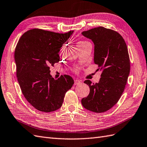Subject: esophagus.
<instances>
[{"mask_svg":"<svg viewBox=\"0 0 147 147\" xmlns=\"http://www.w3.org/2000/svg\"><path fill=\"white\" fill-rule=\"evenodd\" d=\"M82 83V82L79 80H77V79H75L74 80V84L75 85H80Z\"/></svg>","mask_w":147,"mask_h":147,"instance_id":"esophagus-1","label":"esophagus"}]
</instances>
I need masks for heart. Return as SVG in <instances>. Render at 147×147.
<instances>
[{"label": "heart", "instance_id": "b5f03b06", "mask_svg": "<svg viewBox=\"0 0 147 147\" xmlns=\"http://www.w3.org/2000/svg\"><path fill=\"white\" fill-rule=\"evenodd\" d=\"M82 42H79L78 43H82Z\"/></svg>", "mask_w": 147, "mask_h": 147}]
</instances>
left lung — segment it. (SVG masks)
Listing matches in <instances>:
<instances>
[{
  "instance_id": "left-lung-1",
  "label": "left lung",
  "mask_w": 147,
  "mask_h": 147,
  "mask_svg": "<svg viewBox=\"0 0 147 147\" xmlns=\"http://www.w3.org/2000/svg\"><path fill=\"white\" fill-rule=\"evenodd\" d=\"M82 34L93 42L94 63L102 74L95 84L89 80L84 82L90 87V93L81 102L90 111L104 113L116 104L124 90L130 69L127 47L119 33L102 26Z\"/></svg>"
}]
</instances>
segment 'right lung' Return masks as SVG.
Instances as JSON below:
<instances>
[{
  "mask_svg": "<svg viewBox=\"0 0 147 147\" xmlns=\"http://www.w3.org/2000/svg\"><path fill=\"white\" fill-rule=\"evenodd\" d=\"M73 32L32 29L22 36L16 46L14 56L20 86L26 100L40 111L60 108L65 93L74 85L69 75L56 80L50 74V67L59 62L61 47Z\"/></svg>",
  "mask_w": 147,
  "mask_h": 147,
  "instance_id": "1",
  "label": "right lung"
}]
</instances>
